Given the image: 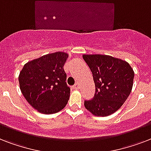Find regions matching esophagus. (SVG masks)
Segmentation results:
<instances>
[{"label": "esophagus", "mask_w": 151, "mask_h": 151, "mask_svg": "<svg viewBox=\"0 0 151 151\" xmlns=\"http://www.w3.org/2000/svg\"><path fill=\"white\" fill-rule=\"evenodd\" d=\"M73 89H74V90H78V89H79V85H78V83H76L75 85H73Z\"/></svg>", "instance_id": "34e87169"}]
</instances>
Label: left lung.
<instances>
[{"instance_id": "1", "label": "left lung", "mask_w": 151, "mask_h": 151, "mask_svg": "<svg viewBox=\"0 0 151 151\" xmlns=\"http://www.w3.org/2000/svg\"><path fill=\"white\" fill-rule=\"evenodd\" d=\"M96 85L93 99L85 106L95 116L106 117L119 110L132 88L134 71L128 62L107 55H83Z\"/></svg>"}]
</instances>
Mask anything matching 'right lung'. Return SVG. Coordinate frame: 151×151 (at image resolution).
I'll list each match as a JSON object with an SVG mask.
<instances>
[{"mask_svg": "<svg viewBox=\"0 0 151 151\" xmlns=\"http://www.w3.org/2000/svg\"><path fill=\"white\" fill-rule=\"evenodd\" d=\"M66 52L45 55L25 64L19 75L20 90L33 108L44 114L62 110L70 98L63 66Z\"/></svg>", "mask_w": 151, "mask_h": 151, "instance_id": "obj_1", "label": "right lung"}]
</instances>
